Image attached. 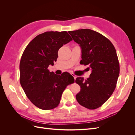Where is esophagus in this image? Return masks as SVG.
Here are the masks:
<instances>
[{"label":"esophagus","instance_id":"1","mask_svg":"<svg viewBox=\"0 0 135 135\" xmlns=\"http://www.w3.org/2000/svg\"><path fill=\"white\" fill-rule=\"evenodd\" d=\"M71 75L74 77V79H76V76L75 75V74H71Z\"/></svg>","mask_w":135,"mask_h":135}]
</instances>
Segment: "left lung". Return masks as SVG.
Segmentation results:
<instances>
[{
	"mask_svg": "<svg viewBox=\"0 0 135 135\" xmlns=\"http://www.w3.org/2000/svg\"><path fill=\"white\" fill-rule=\"evenodd\" d=\"M81 48L80 64L92 72L88 78L78 77L80 87L76 95L78 103L88 109L100 107L111 96L119 74V64L113 44L104 35L90 29L69 31Z\"/></svg>",
	"mask_w": 135,
	"mask_h": 135,
	"instance_id": "1",
	"label": "left lung"
}]
</instances>
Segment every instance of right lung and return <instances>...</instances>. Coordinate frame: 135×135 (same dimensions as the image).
<instances>
[{"mask_svg":"<svg viewBox=\"0 0 135 135\" xmlns=\"http://www.w3.org/2000/svg\"><path fill=\"white\" fill-rule=\"evenodd\" d=\"M71 40L66 31H46L32 39L23 51L20 64V84L28 99L39 109L57 107L65 88L74 80L68 73L58 75L48 70L57 60L59 49Z\"/></svg>","mask_w":135,"mask_h":135,"instance_id":"add662e5","label":"right lung"}]
</instances>
